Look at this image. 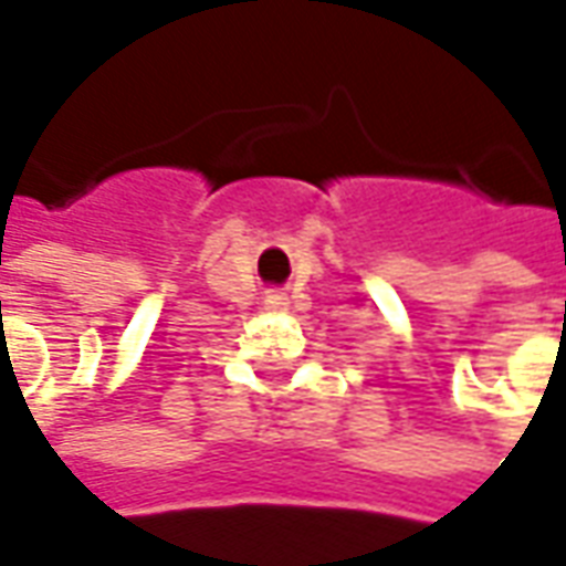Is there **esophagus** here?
<instances>
[{
    "mask_svg": "<svg viewBox=\"0 0 566 566\" xmlns=\"http://www.w3.org/2000/svg\"><path fill=\"white\" fill-rule=\"evenodd\" d=\"M263 303H266V308H272V312H284V308H287V296H284L282 291H270V294L263 296Z\"/></svg>",
    "mask_w": 566,
    "mask_h": 566,
    "instance_id": "obj_1",
    "label": "esophagus"
}]
</instances>
